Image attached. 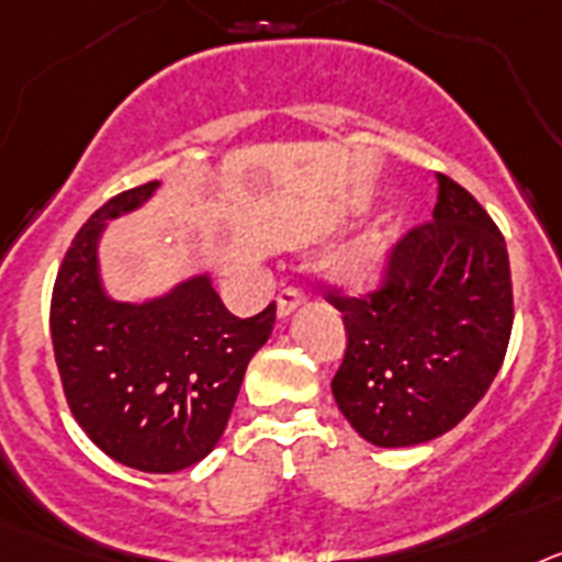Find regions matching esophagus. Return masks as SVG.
<instances>
[{"label": "esophagus", "instance_id": "1", "mask_svg": "<svg viewBox=\"0 0 562 562\" xmlns=\"http://www.w3.org/2000/svg\"><path fill=\"white\" fill-rule=\"evenodd\" d=\"M302 300H305V294H302V291L296 285L282 288L280 294H277V314L288 316V314H291V311L300 308Z\"/></svg>", "mask_w": 562, "mask_h": 562}]
</instances>
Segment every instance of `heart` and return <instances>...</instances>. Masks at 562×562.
I'll use <instances>...</instances> for the list:
<instances>
[{
	"label": "heart",
	"instance_id": "obj_1",
	"mask_svg": "<svg viewBox=\"0 0 562 562\" xmlns=\"http://www.w3.org/2000/svg\"><path fill=\"white\" fill-rule=\"evenodd\" d=\"M375 262H379V251H375V246H368V248H359V251L353 254L350 268L356 271V277H368L373 274Z\"/></svg>",
	"mask_w": 562,
	"mask_h": 562
}]
</instances>
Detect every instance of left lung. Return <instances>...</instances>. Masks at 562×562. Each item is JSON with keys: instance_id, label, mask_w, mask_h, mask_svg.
I'll use <instances>...</instances> for the list:
<instances>
[{"instance_id": "obj_1", "label": "left lung", "mask_w": 562, "mask_h": 562, "mask_svg": "<svg viewBox=\"0 0 562 562\" xmlns=\"http://www.w3.org/2000/svg\"><path fill=\"white\" fill-rule=\"evenodd\" d=\"M436 180L432 221L390 243L373 288L348 294L322 280L348 334L334 398L375 447H413L463 422L509 348L515 302L504 234L456 180Z\"/></svg>"}]
</instances>
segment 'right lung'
I'll return each instance as SVG.
<instances>
[{
	"mask_svg": "<svg viewBox=\"0 0 562 562\" xmlns=\"http://www.w3.org/2000/svg\"><path fill=\"white\" fill-rule=\"evenodd\" d=\"M155 187L115 194L78 228L53 285L50 336L67 407L90 441L133 470L178 472L221 441L277 302L240 319L206 277L149 305L106 300L95 262L101 228Z\"/></svg>",
	"mask_w": 562,
	"mask_h": 562,
	"instance_id": "right-lung-1",
	"label": "right lung"
}]
</instances>
